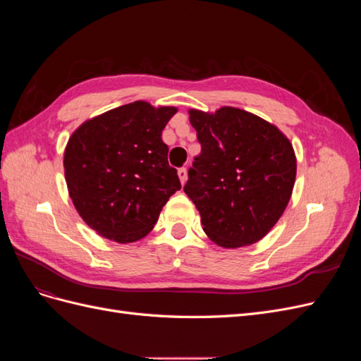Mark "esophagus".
Returning <instances> with one entry per match:
<instances>
[{"label": "esophagus", "mask_w": 361, "mask_h": 361, "mask_svg": "<svg viewBox=\"0 0 361 361\" xmlns=\"http://www.w3.org/2000/svg\"><path fill=\"white\" fill-rule=\"evenodd\" d=\"M178 174H179V179H180V182H182V185L187 182V178H188V170L185 169V167H182V169H179L178 170Z\"/></svg>", "instance_id": "esophagus-1"}]
</instances>
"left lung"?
<instances>
[{
  "label": "left lung",
  "mask_w": 361,
  "mask_h": 361,
  "mask_svg": "<svg viewBox=\"0 0 361 361\" xmlns=\"http://www.w3.org/2000/svg\"><path fill=\"white\" fill-rule=\"evenodd\" d=\"M190 122L202 154L183 191L199 209L204 233L224 248L257 243L290 199L297 174L292 145L274 125L239 108L191 110Z\"/></svg>",
  "instance_id": "1"
}]
</instances>
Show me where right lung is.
<instances>
[{
    "instance_id": "1",
    "label": "right lung",
    "mask_w": 361,
    "mask_h": 361,
    "mask_svg": "<svg viewBox=\"0 0 361 361\" xmlns=\"http://www.w3.org/2000/svg\"><path fill=\"white\" fill-rule=\"evenodd\" d=\"M176 108L133 102L82 123L64 152V176L82 220L116 243H134L180 190L162 129Z\"/></svg>"
}]
</instances>
